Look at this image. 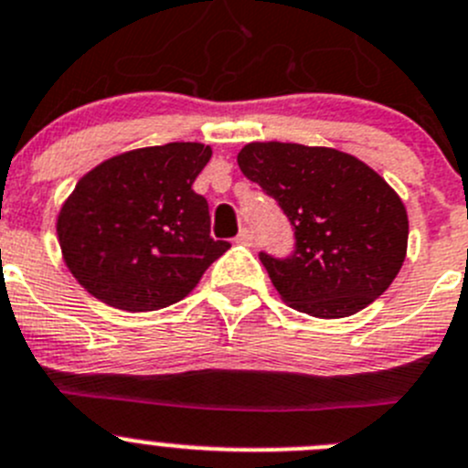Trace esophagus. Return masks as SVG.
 I'll return each mask as SVG.
<instances>
[{
  "mask_svg": "<svg viewBox=\"0 0 468 468\" xmlns=\"http://www.w3.org/2000/svg\"><path fill=\"white\" fill-rule=\"evenodd\" d=\"M252 231L248 229V227H243L241 231H239V237H237V243H243V246H252Z\"/></svg>",
  "mask_w": 468,
  "mask_h": 468,
  "instance_id": "34e87169",
  "label": "esophagus"
}]
</instances>
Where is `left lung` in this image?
Returning <instances> with one entry per match:
<instances>
[{
	"instance_id": "obj_1",
	"label": "left lung",
	"mask_w": 468,
	"mask_h": 468,
	"mask_svg": "<svg viewBox=\"0 0 468 468\" xmlns=\"http://www.w3.org/2000/svg\"><path fill=\"white\" fill-rule=\"evenodd\" d=\"M237 160L293 225L292 257L260 255L289 308L319 319L351 317L390 287L407 257L409 218L370 165L293 142H250Z\"/></svg>"
}]
</instances>
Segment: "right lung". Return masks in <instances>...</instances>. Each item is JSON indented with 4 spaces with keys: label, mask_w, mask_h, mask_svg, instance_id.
<instances>
[{
    "label": "right lung",
    "mask_w": 468,
    "mask_h": 468,
    "mask_svg": "<svg viewBox=\"0 0 468 468\" xmlns=\"http://www.w3.org/2000/svg\"><path fill=\"white\" fill-rule=\"evenodd\" d=\"M211 146L170 142L112 155L82 176L57 216L61 255L93 298L128 310L167 308L229 250L193 190Z\"/></svg>",
    "instance_id": "add662e5"
}]
</instances>
